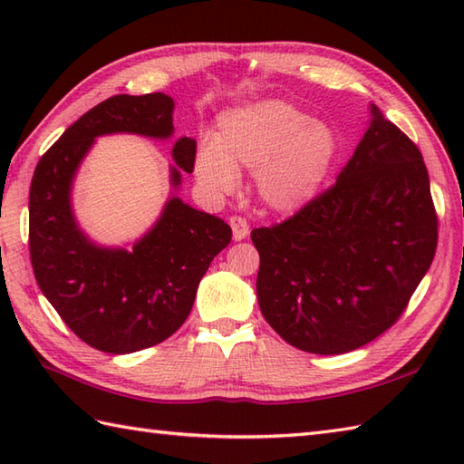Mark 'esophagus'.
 <instances>
[{"instance_id":"obj_1","label":"esophagus","mask_w":464,"mask_h":464,"mask_svg":"<svg viewBox=\"0 0 464 464\" xmlns=\"http://www.w3.org/2000/svg\"><path fill=\"white\" fill-rule=\"evenodd\" d=\"M229 225L233 229V239L235 241H241L249 235V223H247V219H245V217H241V215L229 217Z\"/></svg>"}]
</instances>
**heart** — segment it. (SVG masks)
<instances>
[{
    "mask_svg": "<svg viewBox=\"0 0 464 464\" xmlns=\"http://www.w3.org/2000/svg\"><path fill=\"white\" fill-rule=\"evenodd\" d=\"M337 155V135L279 100L225 113L215 141L199 147L195 173L217 193L237 185V169L255 171L261 199L275 211H295L319 191Z\"/></svg>",
    "mask_w": 464,
    "mask_h": 464,
    "instance_id": "1",
    "label": "heart"
}]
</instances>
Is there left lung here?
Listing matches in <instances>:
<instances>
[{
  "mask_svg": "<svg viewBox=\"0 0 464 464\" xmlns=\"http://www.w3.org/2000/svg\"><path fill=\"white\" fill-rule=\"evenodd\" d=\"M371 111L337 181L289 219L251 231L265 321L314 354L349 353L391 329L435 259L439 217L422 153Z\"/></svg>",
  "mask_w": 464,
  "mask_h": 464,
  "instance_id": "1",
  "label": "left lung"
}]
</instances>
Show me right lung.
<instances>
[{
	"label": "right lung",
	"instance_id": "right-lung-1",
	"mask_svg": "<svg viewBox=\"0 0 464 464\" xmlns=\"http://www.w3.org/2000/svg\"><path fill=\"white\" fill-rule=\"evenodd\" d=\"M173 100L165 93L113 95L83 113L39 160L29 187V257L39 289L59 317L90 347L125 354L169 339L189 317L197 285L215 255L231 243V227L181 199L133 251L102 249L77 229L69 191L97 135L173 133ZM197 143L181 137L173 160L195 167ZM179 171L171 169L173 185Z\"/></svg>",
	"mask_w": 464,
	"mask_h": 464
}]
</instances>
